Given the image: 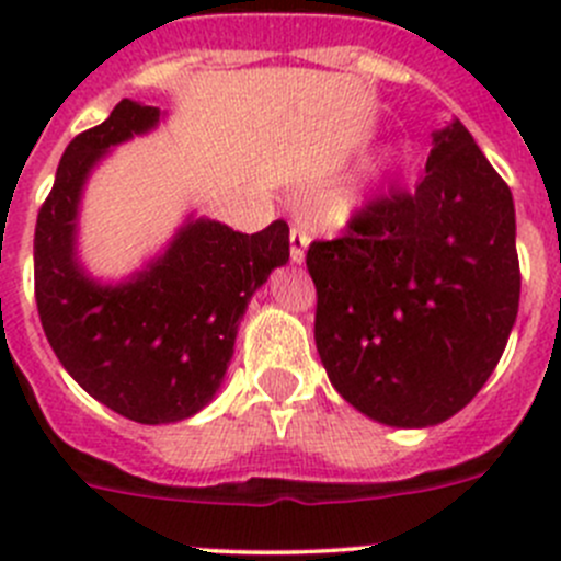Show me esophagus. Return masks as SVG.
I'll use <instances>...</instances> for the list:
<instances>
[{
  "label": "esophagus",
  "mask_w": 561,
  "mask_h": 561,
  "mask_svg": "<svg viewBox=\"0 0 561 561\" xmlns=\"http://www.w3.org/2000/svg\"><path fill=\"white\" fill-rule=\"evenodd\" d=\"M309 230L304 225H293L290 228V260L293 263H304L309 247Z\"/></svg>",
  "instance_id": "1"
}]
</instances>
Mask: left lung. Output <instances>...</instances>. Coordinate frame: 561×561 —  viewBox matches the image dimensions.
Wrapping results in <instances>:
<instances>
[{
    "mask_svg": "<svg viewBox=\"0 0 561 561\" xmlns=\"http://www.w3.org/2000/svg\"><path fill=\"white\" fill-rule=\"evenodd\" d=\"M314 342L331 386L371 421L423 428L474 399L505 353L522 271L511 186L461 122L434 133L412 192L375 197L312 241Z\"/></svg>",
    "mask_w": 561,
    "mask_h": 561,
    "instance_id": "8db88e82",
    "label": "left lung"
}]
</instances>
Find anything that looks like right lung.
Listing matches in <instances>:
<instances>
[{
    "mask_svg": "<svg viewBox=\"0 0 561 561\" xmlns=\"http://www.w3.org/2000/svg\"><path fill=\"white\" fill-rule=\"evenodd\" d=\"M157 122L160 107L122 100L103 124L76 135L35 228L37 312L56 358L92 399L146 426L184 421L214 399L249 298L290 257L285 219L252 236L190 219L129 282L100 285L83 274L76 257L83 184L111 146Z\"/></svg>",
    "mask_w": 561,
    "mask_h": 561,
    "instance_id": "add662e5",
    "label": "right lung"
}]
</instances>
